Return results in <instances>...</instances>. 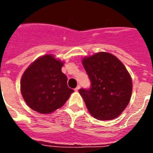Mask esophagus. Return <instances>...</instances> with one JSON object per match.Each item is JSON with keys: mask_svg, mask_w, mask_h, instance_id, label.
<instances>
[{"mask_svg": "<svg viewBox=\"0 0 153 153\" xmlns=\"http://www.w3.org/2000/svg\"><path fill=\"white\" fill-rule=\"evenodd\" d=\"M79 89H80V86H77V87H76V88L74 89V91H76V92H77V91H79Z\"/></svg>", "mask_w": 153, "mask_h": 153, "instance_id": "1", "label": "esophagus"}]
</instances>
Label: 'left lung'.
I'll return each instance as SVG.
<instances>
[{
    "mask_svg": "<svg viewBox=\"0 0 153 153\" xmlns=\"http://www.w3.org/2000/svg\"><path fill=\"white\" fill-rule=\"evenodd\" d=\"M82 65L91 82L90 89L79 91L90 114L98 120H112L130 101L133 82L120 60L107 52L85 57Z\"/></svg>",
    "mask_w": 153,
    "mask_h": 153,
    "instance_id": "8db88e82",
    "label": "left lung"
}]
</instances>
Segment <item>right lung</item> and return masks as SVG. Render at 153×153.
<instances>
[{"instance_id":"1","label":"right lung","mask_w":153,"mask_h":153,"mask_svg":"<svg viewBox=\"0 0 153 153\" xmlns=\"http://www.w3.org/2000/svg\"><path fill=\"white\" fill-rule=\"evenodd\" d=\"M63 62L52 55L35 60L25 70L20 80L23 98L32 109L43 114H51L62 107L70 98L72 89L61 71Z\"/></svg>"}]
</instances>
